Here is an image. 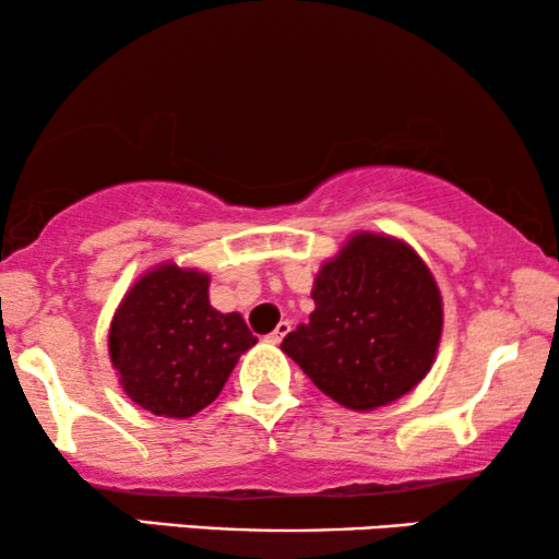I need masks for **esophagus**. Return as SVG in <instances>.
<instances>
[{"instance_id":"esophagus-1","label":"esophagus","mask_w":559,"mask_h":559,"mask_svg":"<svg viewBox=\"0 0 559 559\" xmlns=\"http://www.w3.org/2000/svg\"><path fill=\"white\" fill-rule=\"evenodd\" d=\"M287 333H289V323H287V320H282V323L274 328L270 335H266V341H270V343H282V338H285Z\"/></svg>"}]
</instances>
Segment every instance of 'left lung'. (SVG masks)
I'll use <instances>...</instances> for the list:
<instances>
[{
  "mask_svg": "<svg viewBox=\"0 0 559 559\" xmlns=\"http://www.w3.org/2000/svg\"><path fill=\"white\" fill-rule=\"evenodd\" d=\"M316 310L282 350L320 392L348 409H373L417 386L442 331L438 285L407 243L358 234L320 270Z\"/></svg>",
  "mask_w": 559,
  "mask_h": 559,
  "instance_id": "obj_1",
  "label": "left lung"
}]
</instances>
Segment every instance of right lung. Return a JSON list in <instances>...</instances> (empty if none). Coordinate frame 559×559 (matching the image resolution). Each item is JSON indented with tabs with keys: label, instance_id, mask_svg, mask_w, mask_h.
I'll return each mask as SVG.
<instances>
[{
	"label": "right lung",
	"instance_id": "1",
	"mask_svg": "<svg viewBox=\"0 0 559 559\" xmlns=\"http://www.w3.org/2000/svg\"><path fill=\"white\" fill-rule=\"evenodd\" d=\"M257 335L209 302V277L165 264L119 305L109 354L129 400L159 417H193L216 400Z\"/></svg>",
	"mask_w": 559,
	"mask_h": 559
}]
</instances>
